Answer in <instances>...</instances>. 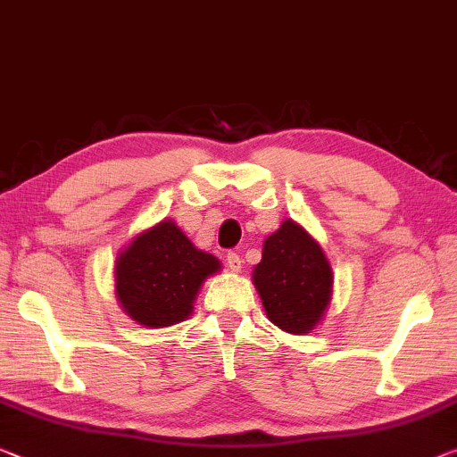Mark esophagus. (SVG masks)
Segmentation results:
<instances>
[{
    "label": "esophagus",
    "instance_id": "obj_1",
    "mask_svg": "<svg viewBox=\"0 0 457 457\" xmlns=\"http://www.w3.org/2000/svg\"><path fill=\"white\" fill-rule=\"evenodd\" d=\"M224 262H227V265H228V268L230 270H233V271H238V270H241V257H238V253H235V251H228L227 253V259H224Z\"/></svg>",
    "mask_w": 457,
    "mask_h": 457
}]
</instances>
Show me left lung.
<instances>
[{
    "label": "left lung",
    "instance_id": "obj_1",
    "mask_svg": "<svg viewBox=\"0 0 457 457\" xmlns=\"http://www.w3.org/2000/svg\"><path fill=\"white\" fill-rule=\"evenodd\" d=\"M270 320L287 333L312 331L331 298L333 273L319 243L294 220H284L263 243L253 271Z\"/></svg>",
    "mask_w": 457,
    "mask_h": 457
}]
</instances>
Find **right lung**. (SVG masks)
Wrapping results in <instances>:
<instances>
[{"mask_svg":"<svg viewBox=\"0 0 457 457\" xmlns=\"http://www.w3.org/2000/svg\"><path fill=\"white\" fill-rule=\"evenodd\" d=\"M219 270V259L195 249L173 220H163L120 253L116 294L140 325L170 327L189 317L202 282Z\"/></svg>","mask_w":457,"mask_h":457,"instance_id":"right-lung-1","label":"right lung"}]
</instances>
